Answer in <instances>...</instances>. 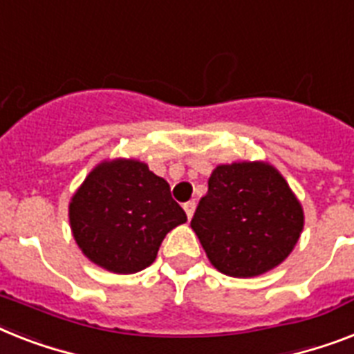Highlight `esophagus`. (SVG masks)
Masks as SVG:
<instances>
[{
    "mask_svg": "<svg viewBox=\"0 0 354 354\" xmlns=\"http://www.w3.org/2000/svg\"><path fill=\"white\" fill-rule=\"evenodd\" d=\"M183 211H185L187 218H189V220H191L192 214H194V211H196V203H194V202H187V203H183Z\"/></svg>",
    "mask_w": 354,
    "mask_h": 354,
    "instance_id": "34e87169",
    "label": "esophagus"
}]
</instances>
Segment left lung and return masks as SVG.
Returning <instances> with one entry per match:
<instances>
[{
  "label": "left lung",
  "instance_id": "8db88e82",
  "mask_svg": "<svg viewBox=\"0 0 354 354\" xmlns=\"http://www.w3.org/2000/svg\"><path fill=\"white\" fill-rule=\"evenodd\" d=\"M304 207L269 162L216 165L191 220L214 269L260 277L292 252L304 231Z\"/></svg>",
  "mask_w": 354,
  "mask_h": 354
}]
</instances>
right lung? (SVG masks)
<instances>
[{
  "mask_svg": "<svg viewBox=\"0 0 354 354\" xmlns=\"http://www.w3.org/2000/svg\"><path fill=\"white\" fill-rule=\"evenodd\" d=\"M77 247L105 271L132 274L156 260L163 238L187 222L171 187L145 162L103 160L68 202Z\"/></svg>",
  "mask_w": 354,
  "mask_h": 354,
  "instance_id": "right-lung-1",
  "label": "right lung"
}]
</instances>
